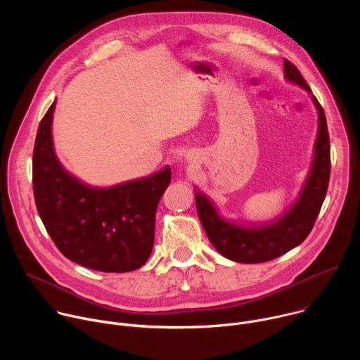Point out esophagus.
Masks as SVG:
<instances>
[{"instance_id":"34e87169","label":"esophagus","mask_w":360,"mask_h":360,"mask_svg":"<svg viewBox=\"0 0 360 360\" xmlns=\"http://www.w3.org/2000/svg\"><path fill=\"white\" fill-rule=\"evenodd\" d=\"M189 160H191V158H189Z\"/></svg>"}]
</instances>
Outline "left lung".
Segmentation results:
<instances>
[{
	"instance_id": "obj_1",
	"label": "left lung",
	"mask_w": 360,
	"mask_h": 360,
	"mask_svg": "<svg viewBox=\"0 0 360 360\" xmlns=\"http://www.w3.org/2000/svg\"><path fill=\"white\" fill-rule=\"evenodd\" d=\"M283 70L289 82L309 92L319 117L314 161L297 199L272 222L242 226L222 218L207 195L195 192L198 215L211 243L225 258L240 264L268 262L300 245L314 228L329 185L330 145L323 108L292 63L285 60Z\"/></svg>"
}]
</instances>
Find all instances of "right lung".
I'll list each match as a JSON object with an SVG mask.
<instances>
[{
    "label": "right lung",
    "mask_w": 360,
    "mask_h": 360,
    "mask_svg": "<svg viewBox=\"0 0 360 360\" xmlns=\"http://www.w3.org/2000/svg\"><path fill=\"white\" fill-rule=\"evenodd\" d=\"M56 101L35 138L32 188L39 218L70 261L101 272H131L149 258L155 214L171 168L108 188L89 186L58 161L53 142Z\"/></svg>",
    "instance_id": "obj_1"
}]
</instances>
